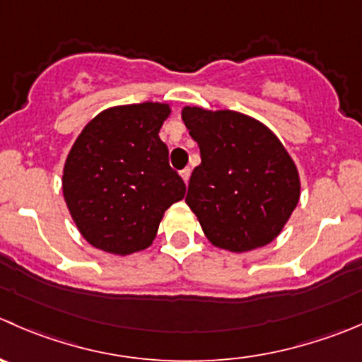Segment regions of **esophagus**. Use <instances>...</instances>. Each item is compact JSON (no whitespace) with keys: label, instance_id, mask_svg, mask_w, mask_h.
<instances>
[{"label":"esophagus","instance_id":"34e87169","mask_svg":"<svg viewBox=\"0 0 362 362\" xmlns=\"http://www.w3.org/2000/svg\"><path fill=\"white\" fill-rule=\"evenodd\" d=\"M180 177L184 178L185 184H189V178H191V168H185V170H182Z\"/></svg>","mask_w":362,"mask_h":362}]
</instances>
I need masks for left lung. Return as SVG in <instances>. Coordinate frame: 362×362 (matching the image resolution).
Segmentation results:
<instances>
[{"mask_svg": "<svg viewBox=\"0 0 362 362\" xmlns=\"http://www.w3.org/2000/svg\"><path fill=\"white\" fill-rule=\"evenodd\" d=\"M182 120L202 153L185 203L210 244L231 252L270 244L300 198L299 171L278 136L231 110L185 106Z\"/></svg>", "mask_w": 362, "mask_h": 362, "instance_id": "left-lung-1", "label": "left lung"}]
</instances>
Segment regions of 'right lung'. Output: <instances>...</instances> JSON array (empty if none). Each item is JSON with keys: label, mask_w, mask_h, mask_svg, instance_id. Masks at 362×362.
Returning a JSON list of instances; mask_svg holds the SVG:
<instances>
[{"label": "right lung", "mask_w": 362, "mask_h": 362, "mask_svg": "<svg viewBox=\"0 0 362 362\" xmlns=\"http://www.w3.org/2000/svg\"><path fill=\"white\" fill-rule=\"evenodd\" d=\"M164 103L107 107L74 141L62 189L70 217L88 244L111 255L152 245L164 212L185 196L159 131Z\"/></svg>", "instance_id": "right-lung-1"}]
</instances>
